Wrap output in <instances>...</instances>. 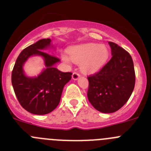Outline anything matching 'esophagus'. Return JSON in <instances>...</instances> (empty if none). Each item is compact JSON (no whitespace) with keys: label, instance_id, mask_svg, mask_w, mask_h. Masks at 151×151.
Instances as JSON below:
<instances>
[{"label":"esophagus","instance_id":"34e87169","mask_svg":"<svg viewBox=\"0 0 151 151\" xmlns=\"http://www.w3.org/2000/svg\"><path fill=\"white\" fill-rule=\"evenodd\" d=\"M79 77H80V74H79L78 72H77V71H74V72L73 73V74H72L73 80H77V79L79 78Z\"/></svg>","mask_w":151,"mask_h":151}]
</instances>
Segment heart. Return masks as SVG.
<instances>
[{"label": "heart", "mask_w": 151, "mask_h": 151, "mask_svg": "<svg viewBox=\"0 0 151 151\" xmlns=\"http://www.w3.org/2000/svg\"><path fill=\"white\" fill-rule=\"evenodd\" d=\"M69 57L74 63L79 64L80 69L86 73L95 72L104 65L109 57V51L104 45L87 43L74 46L68 50ZM65 62L70 59L65 54L62 55Z\"/></svg>", "instance_id": "heart-1"}]
</instances>
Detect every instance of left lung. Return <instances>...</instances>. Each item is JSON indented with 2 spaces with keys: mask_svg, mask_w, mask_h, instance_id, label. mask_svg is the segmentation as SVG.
Segmentation results:
<instances>
[{
  "mask_svg": "<svg viewBox=\"0 0 151 151\" xmlns=\"http://www.w3.org/2000/svg\"><path fill=\"white\" fill-rule=\"evenodd\" d=\"M112 58L98 72L88 76L87 96L103 113L118 111L127 102L136 82L133 59L127 50L109 42Z\"/></svg>",
  "mask_w": 151,
  "mask_h": 151,
  "instance_id": "obj_1",
  "label": "left lung"
}]
</instances>
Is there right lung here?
Instances as JSON below:
<instances>
[{
  "label": "right lung",
  "mask_w": 151,
  "mask_h": 151,
  "mask_svg": "<svg viewBox=\"0 0 151 151\" xmlns=\"http://www.w3.org/2000/svg\"><path fill=\"white\" fill-rule=\"evenodd\" d=\"M51 40L43 39L24 49L17 58L12 72V84L21 106L35 115H45L54 110L60 104L65 85L71 79V72H63L54 68L60 61L54 55L45 52ZM42 56L46 68L38 77L28 78L23 65L29 56Z\"/></svg>",
  "instance_id": "right-lung-1"
}]
</instances>
